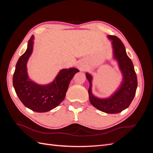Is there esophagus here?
Here are the masks:
<instances>
[{
	"instance_id": "esophagus-1",
	"label": "esophagus",
	"mask_w": 153,
	"mask_h": 153,
	"mask_svg": "<svg viewBox=\"0 0 153 153\" xmlns=\"http://www.w3.org/2000/svg\"><path fill=\"white\" fill-rule=\"evenodd\" d=\"M79 68H82V66H79Z\"/></svg>"
}]
</instances>
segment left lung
Listing matches in <instances>:
<instances>
[{"mask_svg": "<svg viewBox=\"0 0 153 153\" xmlns=\"http://www.w3.org/2000/svg\"><path fill=\"white\" fill-rule=\"evenodd\" d=\"M112 41L113 59L117 62L122 74V80L117 89L107 98H98L92 94V82L93 77L86 72L87 79L89 82L88 93L89 101L95 108L107 114H118L126 109L135 97L137 88V78L133 64L126 53L124 44L115 36H107Z\"/></svg>", "mask_w": 153, "mask_h": 153, "instance_id": "1", "label": "left lung"}]
</instances>
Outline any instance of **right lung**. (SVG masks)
I'll return each mask as SVG.
<instances>
[{"label":"right lung","mask_w":153,"mask_h":153,"mask_svg":"<svg viewBox=\"0 0 153 153\" xmlns=\"http://www.w3.org/2000/svg\"><path fill=\"white\" fill-rule=\"evenodd\" d=\"M34 40V36H32L25 52L18 59L13 84L18 97L27 108L36 112H46L57 107L64 100L70 81L79 70L74 67L62 69L52 82L45 85L32 80L27 64L33 51Z\"/></svg>","instance_id":"add662e5"}]
</instances>
